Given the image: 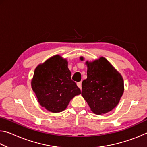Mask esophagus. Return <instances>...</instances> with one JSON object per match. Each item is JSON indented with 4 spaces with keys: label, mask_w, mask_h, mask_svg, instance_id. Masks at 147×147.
<instances>
[{
    "label": "esophagus",
    "mask_w": 147,
    "mask_h": 147,
    "mask_svg": "<svg viewBox=\"0 0 147 147\" xmlns=\"http://www.w3.org/2000/svg\"><path fill=\"white\" fill-rule=\"evenodd\" d=\"M77 86H78V88L81 89H82V82H80L77 83Z\"/></svg>",
    "instance_id": "1"
}]
</instances>
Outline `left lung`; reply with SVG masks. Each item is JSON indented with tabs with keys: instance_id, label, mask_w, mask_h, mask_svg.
I'll return each mask as SVG.
<instances>
[{
	"instance_id": "left-lung-1",
	"label": "left lung",
	"mask_w": 147,
	"mask_h": 147,
	"mask_svg": "<svg viewBox=\"0 0 147 147\" xmlns=\"http://www.w3.org/2000/svg\"><path fill=\"white\" fill-rule=\"evenodd\" d=\"M85 63L88 78L82 84V96L94 113H108L115 108L124 93L123 76L104 57Z\"/></svg>"
}]
</instances>
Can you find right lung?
Masks as SVG:
<instances>
[{
    "label": "right lung",
    "instance_id": "obj_1",
    "mask_svg": "<svg viewBox=\"0 0 147 147\" xmlns=\"http://www.w3.org/2000/svg\"><path fill=\"white\" fill-rule=\"evenodd\" d=\"M31 86L39 104L53 113L63 111L74 96L81 94L71 80L67 59L58 54L37 66Z\"/></svg>",
    "mask_w": 147,
    "mask_h": 147
}]
</instances>
